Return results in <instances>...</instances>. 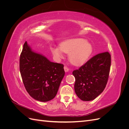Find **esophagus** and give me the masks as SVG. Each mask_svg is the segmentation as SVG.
<instances>
[{"label":"esophagus","mask_w":129,"mask_h":129,"mask_svg":"<svg viewBox=\"0 0 129 129\" xmlns=\"http://www.w3.org/2000/svg\"><path fill=\"white\" fill-rule=\"evenodd\" d=\"M64 70L66 72H68L69 71V69L67 67V66H64Z\"/></svg>","instance_id":"1"}]
</instances>
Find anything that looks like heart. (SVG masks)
Listing matches in <instances>:
<instances>
[{"mask_svg":"<svg viewBox=\"0 0 129 129\" xmlns=\"http://www.w3.org/2000/svg\"><path fill=\"white\" fill-rule=\"evenodd\" d=\"M50 50L57 58L63 57V52L69 54L71 63L75 66L83 64L87 61L92 52L90 43L82 38L71 39L62 42L60 47H51Z\"/></svg>","mask_w":129,"mask_h":129,"instance_id":"1","label":"heart"}]
</instances>
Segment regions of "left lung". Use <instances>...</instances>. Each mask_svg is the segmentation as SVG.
I'll return each instance as SVG.
<instances>
[{
  "instance_id": "1",
  "label": "left lung",
  "mask_w": 129,
  "mask_h": 129,
  "mask_svg": "<svg viewBox=\"0 0 129 129\" xmlns=\"http://www.w3.org/2000/svg\"><path fill=\"white\" fill-rule=\"evenodd\" d=\"M111 56L108 52L97 54L73 72L75 78L74 89L82 101L95 99L103 92L109 78Z\"/></svg>"
}]
</instances>
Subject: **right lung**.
<instances>
[{
  "mask_svg": "<svg viewBox=\"0 0 129 129\" xmlns=\"http://www.w3.org/2000/svg\"><path fill=\"white\" fill-rule=\"evenodd\" d=\"M20 71L29 95L45 102L55 97L65 74L63 64L50 61L33 51L27 42L20 57Z\"/></svg>",
  "mask_w": 129,
  "mask_h": 129,
  "instance_id": "add662e5",
  "label": "right lung"
}]
</instances>
